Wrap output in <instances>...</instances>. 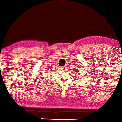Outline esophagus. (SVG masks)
Segmentation results:
<instances>
[{"instance_id": "obj_1", "label": "esophagus", "mask_w": 122, "mask_h": 122, "mask_svg": "<svg viewBox=\"0 0 122 122\" xmlns=\"http://www.w3.org/2000/svg\"><path fill=\"white\" fill-rule=\"evenodd\" d=\"M65 66H61V67H60V68H61V69H65Z\"/></svg>"}]
</instances>
